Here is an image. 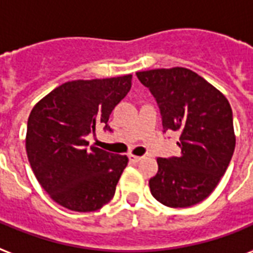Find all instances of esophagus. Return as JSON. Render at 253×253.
Masks as SVG:
<instances>
[{
  "label": "esophagus",
  "mask_w": 253,
  "mask_h": 253,
  "mask_svg": "<svg viewBox=\"0 0 253 253\" xmlns=\"http://www.w3.org/2000/svg\"><path fill=\"white\" fill-rule=\"evenodd\" d=\"M128 160H130V162H132V164H136V162H139V161L142 160V157H138V155L130 154V155H128Z\"/></svg>",
  "instance_id": "esophagus-1"
}]
</instances>
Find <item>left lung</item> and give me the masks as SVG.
I'll list each match as a JSON object with an SVG mask.
<instances>
[{"mask_svg":"<svg viewBox=\"0 0 253 253\" xmlns=\"http://www.w3.org/2000/svg\"><path fill=\"white\" fill-rule=\"evenodd\" d=\"M155 98L164 131H178V157L158 158L149 181L153 197L170 208H188L212 193L235 151L228 99L193 71L182 67L136 72Z\"/></svg>","mask_w":253,"mask_h":253,"instance_id":"obj_1","label":"left lung"}]
</instances>
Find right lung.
<instances>
[{"mask_svg":"<svg viewBox=\"0 0 253 253\" xmlns=\"http://www.w3.org/2000/svg\"><path fill=\"white\" fill-rule=\"evenodd\" d=\"M132 75L72 80L41 99L28 118L25 147L32 170L49 197L69 211L93 212L110 203L126 155L89 146L110 114L131 88Z\"/></svg>","mask_w":253,"mask_h":253,"instance_id":"add662e5","label":"right lung"}]
</instances>
